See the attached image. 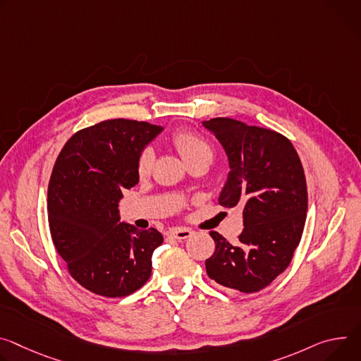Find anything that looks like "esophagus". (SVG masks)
Here are the masks:
<instances>
[{"instance_id": "esophagus-1", "label": "esophagus", "mask_w": 361, "mask_h": 361, "mask_svg": "<svg viewBox=\"0 0 361 361\" xmlns=\"http://www.w3.org/2000/svg\"><path fill=\"white\" fill-rule=\"evenodd\" d=\"M169 235L178 240H184V239H188L192 235V232L190 231V228H185V227H176V228H171Z\"/></svg>"}]
</instances>
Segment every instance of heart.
<instances>
[{"instance_id":"heart-1","label":"heart","mask_w":361,"mask_h":361,"mask_svg":"<svg viewBox=\"0 0 361 361\" xmlns=\"http://www.w3.org/2000/svg\"><path fill=\"white\" fill-rule=\"evenodd\" d=\"M171 144L176 147L181 158L185 161L187 166L192 162L207 159L212 162L213 159V148L212 145L202 138L200 135L191 133V130H178L171 137ZM154 164V151L147 147L141 151L138 158V174L145 177L149 174Z\"/></svg>"}]
</instances>
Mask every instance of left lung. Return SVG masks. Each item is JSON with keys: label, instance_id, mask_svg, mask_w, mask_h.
<instances>
[{"label": "left lung", "instance_id": "1", "mask_svg": "<svg viewBox=\"0 0 361 361\" xmlns=\"http://www.w3.org/2000/svg\"><path fill=\"white\" fill-rule=\"evenodd\" d=\"M203 125L220 141L231 166L219 203L242 206L245 226L236 245L210 232L216 249L206 260V272L221 286L253 293L289 267L301 242L308 209L302 164L276 130L231 118Z\"/></svg>", "mask_w": 361, "mask_h": 361}]
</instances>
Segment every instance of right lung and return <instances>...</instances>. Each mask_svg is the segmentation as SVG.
Returning a JSON list of instances; mask_svg holds the SVG:
<instances>
[{
  "label": "right lung",
  "mask_w": 361,
  "mask_h": 361,
  "mask_svg": "<svg viewBox=\"0 0 361 361\" xmlns=\"http://www.w3.org/2000/svg\"><path fill=\"white\" fill-rule=\"evenodd\" d=\"M161 126L108 119L83 128L61 148L47 190L51 240L72 278L87 290L121 298L151 276L162 243L154 227L119 221L122 191L140 181L138 158Z\"/></svg>",
  "instance_id": "obj_1"
}]
</instances>
